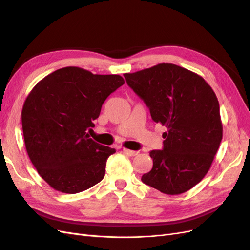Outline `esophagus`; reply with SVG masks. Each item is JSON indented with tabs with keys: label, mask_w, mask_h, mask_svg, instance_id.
<instances>
[{
	"label": "esophagus",
	"mask_w": 250,
	"mask_h": 250,
	"mask_svg": "<svg viewBox=\"0 0 250 250\" xmlns=\"http://www.w3.org/2000/svg\"><path fill=\"white\" fill-rule=\"evenodd\" d=\"M123 153H125L126 155H129V156H134V155L138 154L137 151L129 150V149H126V148H123Z\"/></svg>",
	"instance_id": "1"
}]
</instances>
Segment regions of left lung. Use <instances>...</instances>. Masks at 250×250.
I'll list each match as a JSON object with an SVG mask.
<instances>
[{
	"label": "left lung",
	"mask_w": 250,
	"mask_h": 250,
	"mask_svg": "<svg viewBox=\"0 0 250 250\" xmlns=\"http://www.w3.org/2000/svg\"><path fill=\"white\" fill-rule=\"evenodd\" d=\"M124 77L167 128L163 150H152L153 167L142 181L167 195L183 194L208 172L222 140L219 102L198 74L173 63H160Z\"/></svg>",
	"instance_id": "8db88e82"
}]
</instances>
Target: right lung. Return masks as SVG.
Returning <instances> with one entry per match:
<instances>
[{"instance_id":"1","label":"right lung","mask_w":250,"mask_h":250,"mask_svg":"<svg viewBox=\"0 0 250 250\" xmlns=\"http://www.w3.org/2000/svg\"><path fill=\"white\" fill-rule=\"evenodd\" d=\"M125 83L77 66L49 74L32 88L21 110L27 153L54 190L76 194L100 183L113 148L89 138L106 98Z\"/></svg>"}]
</instances>
